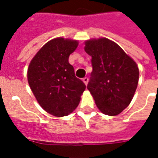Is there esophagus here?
<instances>
[{
    "mask_svg": "<svg viewBox=\"0 0 158 158\" xmlns=\"http://www.w3.org/2000/svg\"><path fill=\"white\" fill-rule=\"evenodd\" d=\"M83 82L85 83V85H87V84H88V82H89V79H88L87 77H85V78L83 79Z\"/></svg>",
    "mask_w": 158,
    "mask_h": 158,
    "instance_id": "obj_1",
    "label": "esophagus"
}]
</instances>
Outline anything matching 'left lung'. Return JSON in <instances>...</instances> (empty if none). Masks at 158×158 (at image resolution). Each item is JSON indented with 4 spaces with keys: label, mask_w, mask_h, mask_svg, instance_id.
<instances>
[{
    "label": "left lung",
    "mask_w": 158,
    "mask_h": 158,
    "mask_svg": "<svg viewBox=\"0 0 158 158\" xmlns=\"http://www.w3.org/2000/svg\"><path fill=\"white\" fill-rule=\"evenodd\" d=\"M85 51L91 56L93 69L87 89L102 113L116 116L134 97L139 80L137 64L106 38L86 40Z\"/></svg>",
    "instance_id": "left-lung-1"
}]
</instances>
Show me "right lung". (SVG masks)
<instances>
[{
	"instance_id": "right-lung-1",
	"label": "right lung",
	"mask_w": 158,
	"mask_h": 158,
	"mask_svg": "<svg viewBox=\"0 0 158 158\" xmlns=\"http://www.w3.org/2000/svg\"><path fill=\"white\" fill-rule=\"evenodd\" d=\"M78 40L56 38L36 53L28 69V82L43 109L56 117L67 116L80 102L85 85L76 78L69 62Z\"/></svg>"
}]
</instances>
